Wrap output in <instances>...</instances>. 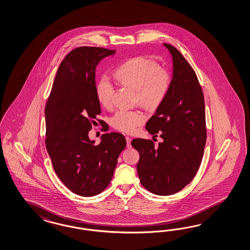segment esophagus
<instances>
[{
  "label": "esophagus",
  "instance_id": "obj_1",
  "mask_svg": "<svg viewBox=\"0 0 250 250\" xmlns=\"http://www.w3.org/2000/svg\"><path fill=\"white\" fill-rule=\"evenodd\" d=\"M125 139H126V146L130 148L132 146H131V141H132V139L129 137V136H126L125 137Z\"/></svg>",
  "mask_w": 250,
  "mask_h": 250
}]
</instances>
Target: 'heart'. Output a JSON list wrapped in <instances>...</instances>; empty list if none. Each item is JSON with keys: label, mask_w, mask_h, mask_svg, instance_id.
<instances>
[{"label": "heart", "mask_w": 250, "mask_h": 250, "mask_svg": "<svg viewBox=\"0 0 250 250\" xmlns=\"http://www.w3.org/2000/svg\"><path fill=\"white\" fill-rule=\"evenodd\" d=\"M115 76L121 84L135 90V102L148 110H155L161 105L171 86L168 71L145 56H136L124 62L116 69ZM95 93L103 106H111L114 86L107 79L98 83ZM145 120L146 116L140 110L121 109L113 115L111 123L117 130L134 133Z\"/></svg>", "instance_id": "obj_1"}]
</instances>
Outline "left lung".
<instances>
[{
    "label": "left lung",
    "mask_w": 250,
    "mask_h": 250,
    "mask_svg": "<svg viewBox=\"0 0 250 250\" xmlns=\"http://www.w3.org/2000/svg\"><path fill=\"white\" fill-rule=\"evenodd\" d=\"M173 59V78L168 94L146 129L160 135L162 143L136 138L132 146L140 155L136 165L143 187L159 196L182 190L193 180L202 161L207 141L206 112L202 88L181 53L168 43Z\"/></svg>",
    "instance_id": "8db88e82"
}]
</instances>
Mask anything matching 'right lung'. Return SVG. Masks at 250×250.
Listing matches in <instances>:
<instances>
[{"mask_svg":"<svg viewBox=\"0 0 250 250\" xmlns=\"http://www.w3.org/2000/svg\"><path fill=\"white\" fill-rule=\"evenodd\" d=\"M115 54V50L90 46L71 51L59 65L45 105V146L54 172L81 196H95L107 188L126 146L120 133L104 134L99 145L88 136L93 124L104 123L98 119L96 65Z\"/></svg>","mask_w":250,"mask_h":250,"instance_id":"add662e5","label":"right lung"}]
</instances>
